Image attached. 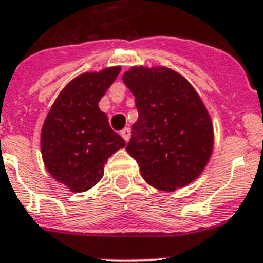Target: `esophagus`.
<instances>
[{
    "mask_svg": "<svg viewBox=\"0 0 263 263\" xmlns=\"http://www.w3.org/2000/svg\"><path fill=\"white\" fill-rule=\"evenodd\" d=\"M120 135H121V138L124 139L125 142H128V140H129V138H131V129H129V128H124V129L120 132Z\"/></svg>",
    "mask_w": 263,
    "mask_h": 263,
    "instance_id": "obj_1",
    "label": "esophagus"
}]
</instances>
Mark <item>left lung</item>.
<instances>
[{"label": "left lung", "instance_id": "8db88e82", "mask_svg": "<svg viewBox=\"0 0 263 263\" xmlns=\"http://www.w3.org/2000/svg\"><path fill=\"white\" fill-rule=\"evenodd\" d=\"M123 82L139 112L127 153L138 161L143 180L162 192L197 180L212 155L215 132L196 89L165 66H132Z\"/></svg>", "mask_w": 263, "mask_h": 263}]
</instances>
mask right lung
I'll use <instances>...</instances> for the list:
<instances>
[{"instance_id":"1","label":"right lung","mask_w":263,"mask_h":263,"mask_svg":"<svg viewBox=\"0 0 263 263\" xmlns=\"http://www.w3.org/2000/svg\"><path fill=\"white\" fill-rule=\"evenodd\" d=\"M121 67L83 72L66 85L47 113L40 150L47 172L72 193L86 192L104 176L108 158L125 142L112 131L98 102Z\"/></svg>"}]
</instances>
